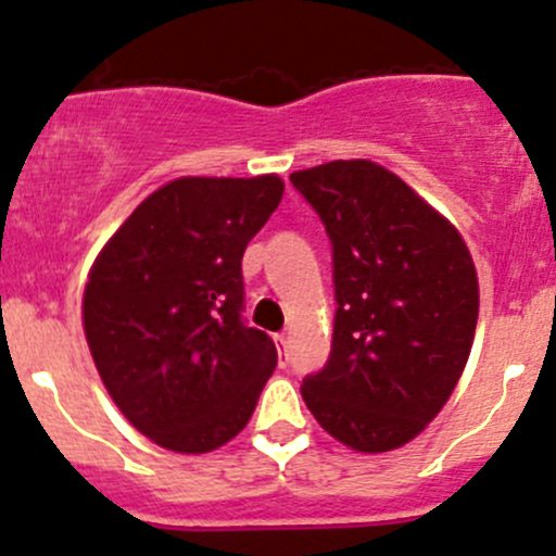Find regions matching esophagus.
Returning a JSON list of instances; mask_svg holds the SVG:
<instances>
[{
	"mask_svg": "<svg viewBox=\"0 0 556 556\" xmlns=\"http://www.w3.org/2000/svg\"><path fill=\"white\" fill-rule=\"evenodd\" d=\"M275 349H278V361H281V366H287L289 363V338L283 336V332H278V336H275Z\"/></svg>",
	"mask_w": 556,
	"mask_h": 556,
	"instance_id": "1",
	"label": "esophagus"
}]
</instances>
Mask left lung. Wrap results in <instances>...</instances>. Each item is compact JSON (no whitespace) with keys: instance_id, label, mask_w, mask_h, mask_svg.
<instances>
[{"instance_id":"left-lung-1","label":"left lung","mask_w":556,"mask_h":556,"mask_svg":"<svg viewBox=\"0 0 556 556\" xmlns=\"http://www.w3.org/2000/svg\"><path fill=\"white\" fill-rule=\"evenodd\" d=\"M332 245L336 321L303 401L361 453L406 445L445 406L478 325V273L456 226L371 161L294 172Z\"/></svg>"}]
</instances>
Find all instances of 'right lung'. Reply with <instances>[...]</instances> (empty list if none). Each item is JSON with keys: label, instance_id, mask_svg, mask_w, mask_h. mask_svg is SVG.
Masks as SVG:
<instances>
[{"label": "right lung", "instance_id": "1", "mask_svg": "<svg viewBox=\"0 0 556 556\" xmlns=\"http://www.w3.org/2000/svg\"><path fill=\"white\" fill-rule=\"evenodd\" d=\"M275 174L179 177L94 258L84 332L105 390L155 445L210 453L256 409L278 352L248 327L242 253L281 204Z\"/></svg>", "mask_w": 556, "mask_h": 556}]
</instances>
